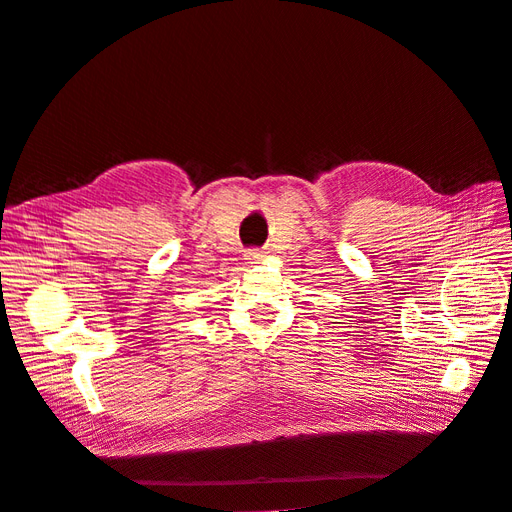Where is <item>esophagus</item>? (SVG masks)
<instances>
[{
	"label": "esophagus",
	"mask_w": 512,
	"mask_h": 512,
	"mask_svg": "<svg viewBox=\"0 0 512 512\" xmlns=\"http://www.w3.org/2000/svg\"><path fill=\"white\" fill-rule=\"evenodd\" d=\"M262 256H265V252H262V250H247V252H245V258L250 260V262H256V260H260Z\"/></svg>",
	"instance_id": "obj_1"
}]
</instances>
